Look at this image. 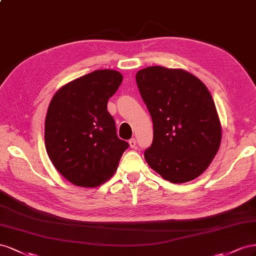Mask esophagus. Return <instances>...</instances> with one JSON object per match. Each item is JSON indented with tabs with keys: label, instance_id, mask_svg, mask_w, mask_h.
I'll list each match as a JSON object with an SVG mask.
<instances>
[{
	"label": "esophagus",
	"instance_id": "obj_1",
	"mask_svg": "<svg viewBox=\"0 0 256 256\" xmlns=\"http://www.w3.org/2000/svg\"><path fill=\"white\" fill-rule=\"evenodd\" d=\"M128 144H130V148H136V140H135V138H130V140H128Z\"/></svg>",
	"mask_w": 256,
	"mask_h": 256
}]
</instances>
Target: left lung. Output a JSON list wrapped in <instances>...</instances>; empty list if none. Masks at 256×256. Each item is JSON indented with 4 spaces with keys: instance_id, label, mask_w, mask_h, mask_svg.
<instances>
[{
    "instance_id": "8db88e82",
    "label": "left lung",
    "mask_w": 256,
    "mask_h": 256,
    "mask_svg": "<svg viewBox=\"0 0 256 256\" xmlns=\"http://www.w3.org/2000/svg\"><path fill=\"white\" fill-rule=\"evenodd\" d=\"M136 82L153 122L144 158L172 184L194 180L220 148L222 126L212 96L202 80L181 68L149 66Z\"/></svg>"
}]
</instances>
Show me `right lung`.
Here are the masks:
<instances>
[{
    "instance_id": "1",
    "label": "right lung",
    "mask_w": 256,
    "mask_h": 256,
    "mask_svg": "<svg viewBox=\"0 0 256 256\" xmlns=\"http://www.w3.org/2000/svg\"><path fill=\"white\" fill-rule=\"evenodd\" d=\"M123 80L121 72L98 70L64 84L51 100L45 144L54 166L70 184L96 188L118 168L128 144L116 136L107 102Z\"/></svg>"
}]
</instances>
